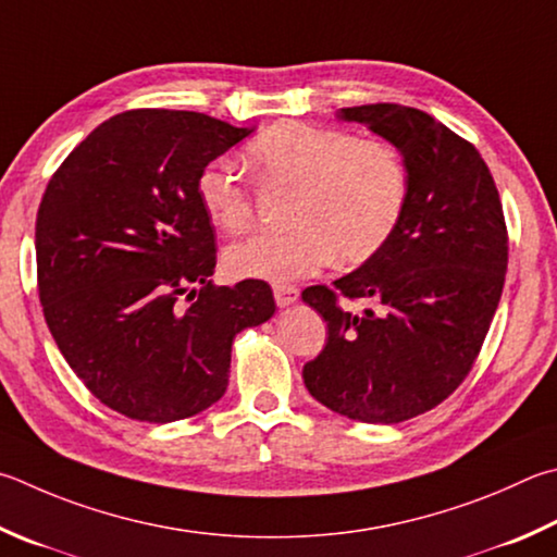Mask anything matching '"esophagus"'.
Segmentation results:
<instances>
[{
	"label": "esophagus",
	"instance_id": "esophagus-1",
	"mask_svg": "<svg viewBox=\"0 0 557 557\" xmlns=\"http://www.w3.org/2000/svg\"><path fill=\"white\" fill-rule=\"evenodd\" d=\"M272 292H275L277 307H292L299 299V289L292 285H275L272 287Z\"/></svg>",
	"mask_w": 557,
	"mask_h": 557
}]
</instances>
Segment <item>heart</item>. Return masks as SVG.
<instances>
[{
  "mask_svg": "<svg viewBox=\"0 0 557 557\" xmlns=\"http://www.w3.org/2000/svg\"><path fill=\"white\" fill-rule=\"evenodd\" d=\"M246 160L262 185L295 187L287 207L295 226L231 244L224 268L240 280H301L333 256L360 265L389 244L407 209L409 173L389 140L277 121L250 140ZM197 199L219 231L236 234L250 224L252 191L226 160L201 168Z\"/></svg>",
  "mask_w": 557,
  "mask_h": 557,
  "instance_id": "heart-1",
  "label": "heart"
}]
</instances>
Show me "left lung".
<instances>
[{
	"label": "left lung",
	"mask_w": 557,
	"mask_h": 557,
	"mask_svg": "<svg viewBox=\"0 0 557 557\" xmlns=\"http://www.w3.org/2000/svg\"><path fill=\"white\" fill-rule=\"evenodd\" d=\"M399 150L409 199L375 258L301 292L329 326L301 370L323 407L362 423H399L450 397L487 336L507 275L509 238L497 185L478 148L401 104L338 111ZM362 298L360 314L339 305Z\"/></svg>",
	"instance_id": "obj_1"
}]
</instances>
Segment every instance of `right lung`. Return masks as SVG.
I'll return each mask as SVG.
<instances>
[{
  "label": "right lung",
  "mask_w": 557,
  "mask_h": 557,
  "mask_svg": "<svg viewBox=\"0 0 557 557\" xmlns=\"http://www.w3.org/2000/svg\"><path fill=\"white\" fill-rule=\"evenodd\" d=\"M252 134L197 111L99 124L50 177L36 216L38 297L60 352L109 409L180 421L224 397L236 333L275 313L268 282L211 285L201 168Z\"/></svg>",
  "instance_id": "add662e5"
}]
</instances>
